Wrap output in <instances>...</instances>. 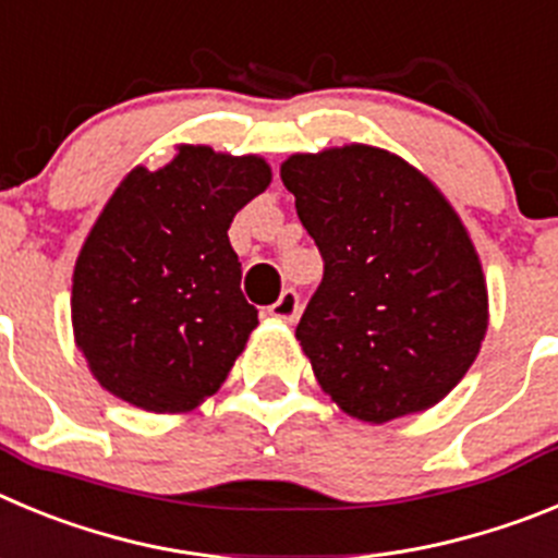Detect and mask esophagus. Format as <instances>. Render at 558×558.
<instances>
[{"label": "esophagus", "instance_id": "1", "mask_svg": "<svg viewBox=\"0 0 558 558\" xmlns=\"http://www.w3.org/2000/svg\"><path fill=\"white\" fill-rule=\"evenodd\" d=\"M269 314L275 319H283V323H294L300 316V294L294 289H286L272 305H269Z\"/></svg>", "mask_w": 558, "mask_h": 558}]
</instances>
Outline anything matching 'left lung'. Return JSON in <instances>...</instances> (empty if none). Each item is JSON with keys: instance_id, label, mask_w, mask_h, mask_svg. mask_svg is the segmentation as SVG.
<instances>
[{"instance_id": "8db88e82", "label": "left lung", "mask_w": 558, "mask_h": 558, "mask_svg": "<svg viewBox=\"0 0 558 558\" xmlns=\"http://www.w3.org/2000/svg\"><path fill=\"white\" fill-rule=\"evenodd\" d=\"M280 180L323 255L298 325L319 386L364 423L439 403L486 333L481 260L448 199L364 144L291 155Z\"/></svg>"}]
</instances>
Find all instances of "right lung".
Listing matches in <instances>:
<instances>
[{
  "mask_svg": "<svg viewBox=\"0 0 558 558\" xmlns=\"http://www.w3.org/2000/svg\"><path fill=\"white\" fill-rule=\"evenodd\" d=\"M272 180L267 160L178 147L135 167L80 250L77 348L99 384L144 411H189L228 378L258 325L228 228Z\"/></svg>",
  "mask_w": 558,
  "mask_h": 558,
  "instance_id": "add662e5",
  "label": "right lung"
}]
</instances>
